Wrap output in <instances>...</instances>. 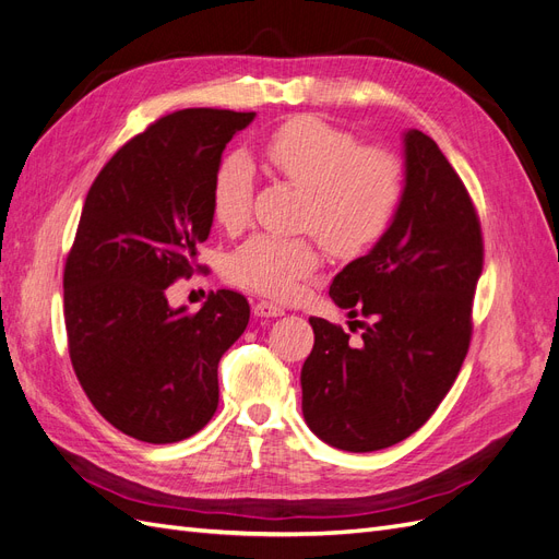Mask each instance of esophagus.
<instances>
[{
  "instance_id": "obj_1",
  "label": "esophagus",
  "mask_w": 559,
  "mask_h": 559,
  "mask_svg": "<svg viewBox=\"0 0 559 559\" xmlns=\"http://www.w3.org/2000/svg\"><path fill=\"white\" fill-rule=\"evenodd\" d=\"M253 314H257V317H280V314H284V310L280 306H275V302H270V300H259V302H253Z\"/></svg>"
}]
</instances>
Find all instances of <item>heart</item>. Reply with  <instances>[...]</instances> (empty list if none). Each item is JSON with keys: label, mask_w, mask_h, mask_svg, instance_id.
<instances>
[{"label": "heart", "mask_w": 559, "mask_h": 559, "mask_svg": "<svg viewBox=\"0 0 559 559\" xmlns=\"http://www.w3.org/2000/svg\"><path fill=\"white\" fill-rule=\"evenodd\" d=\"M263 163L306 191L300 228L329 251L352 257L382 238L403 195V167L380 148H359L349 132L314 116H296L267 134ZM253 173L245 156H228L212 177V216L226 233L249 222ZM319 251L308 238L257 235L230 257L235 284L273 298H292L314 273Z\"/></svg>", "instance_id": "heart-1"}]
</instances>
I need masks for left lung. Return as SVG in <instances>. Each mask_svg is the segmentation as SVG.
Instances as JSON below:
<instances>
[{
  "label": "left lung",
  "mask_w": 559,
  "mask_h": 559,
  "mask_svg": "<svg viewBox=\"0 0 559 559\" xmlns=\"http://www.w3.org/2000/svg\"><path fill=\"white\" fill-rule=\"evenodd\" d=\"M403 195L366 257L333 277L329 296L364 326L359 341L310 317L314 347L300 370L302 417L321 441L373 452L415 433L460 373L483 270L473 202L438 144L403 132ZM352 324V321H349Z\"/></svg>",
  "instance_id": "left-lung-1"
}]
</instances>
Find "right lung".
Wrapping results in <instances>:
<instances>
[{"label": "right lung", "mask_w": 559, "mask_h": 559, "mask_svg": "<svg viewBox=\"0 0 559 559\" xmlns=\"http://www.w3.org/2000/svg\"><path fill=\"white\" fill-rule=\"evenodd\" d=\"M253 111L183 109L148 126L93 181L64 263V326L83 392L109 425L177 443L218 405L216 368L249 324L228 289L195 314L167 302L212 230V177Z\"/></svg>", "instance_id": "obj_1"}]
</instances>
